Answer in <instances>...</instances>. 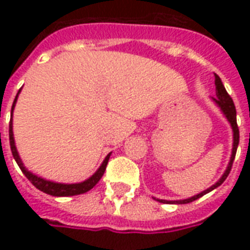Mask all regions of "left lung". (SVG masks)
I'll use <instances>...</instances> for the list:
<instances>
[{
    "instance_id": "left-lung-1",
    "label": "left lung",
    "mask_w": 250,
    "mask_h": 250,
    "mask_svg": "<svg viewBox=\"0 0 250 250\" xmlns=\"http://www.w3.org/2000/svg\"><path fill=\"white\" fill-rule=\"evenodd\" d=\"M215 95H217V98H213V100L215 102V104L218 105L221 108V111L224 112V115L226 116V119L228 122L230 123L231 125V130H233V148H231V157H230V162L228 165V167H226L225 173L222 174V177L218 179V182L214 184L211 188H206L204 190L202 193L197 194V195H194L191 198L188 199H181V201H166V199H157L159 202H162V204H190V202H193L195 199L201 198L202 195L205 194L210 193L211 190H214L215 188H218L220 185L224 184V181L228 178V175L230 173L231 166H233V161H234V157H236V152H237V147H238V142H240V131H238V125H237V118H236V107H234V103H233V100L229 96V93L226 92L225 87H224V84L221 82V79L218 75H215Z\"/></svg>"
}]
</instances>
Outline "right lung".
<instances>
[{
	"label": "right lung",
	"instance_id": "obj_1",
	"mask_svg": "<svg viewBox=\"0 0 250 250\" xmlns=\"http://www.w3.org/2000/svg\"><path fill=\"white\" fill-rule=\"evenodd\" d=\"M21 91V89H20ZM19 91V93H20ZM19 93L14 99L13 105H12V114H13L14 105H16V102H17V98H19ZM9 142H10V150H12V154H13V158L16 159V162L21 168V171L24 173V175L26 178L29 179L30 182L33 184L35 188H37L41 191L49 194V195H55V197H69V195H77V194H84L89 191L91 188L98 184L100 178L103 177L104 171H105V167H107V163H108L109 155L108 154L105 159L102 163V166L98 168V171L93 174L91 178H88L87 181L84 182H80V184H56V182H51V181H46V179L41 178V177H37L35 174H32L30 171H28L25 168L24 163L20 158L19 152H17V148H16V145H14V138H13V125H12V120H10V125H9Z\"/></svg>",
	"mask_w": 250,
	"mask_h": 250
}]
</instances>
